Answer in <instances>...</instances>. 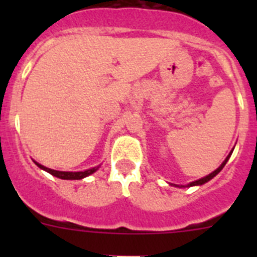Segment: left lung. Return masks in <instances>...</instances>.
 <instances>
[{"label": "left lung", "mask_w": 257, "mask_h": 257, "mask_svg": "<svg viewBox=\"0 0 257 257\" xmlns=\"http://www.w3.org/2000/svg\"><path fill=\"white\" fill-rule=\"evenodd\" d=\"M231 154H232V150H231V152H230V154H229V155H227V157H226V159H225V160H224V162H222V164H221V165H220V167H219V168H217V169H216V170H214V172H212V173H210V174H209V175H206V177H204V178L199 179V180H195V181H193V183L188 184V185H186V186H195V185H203V184L208 183V181H209V180H211V179H212V178H214V177H216V175H217V174H219V173H220V172H221V170H222V168H224V167H225V164H226V163H227V160H229V158H230V157H231ZM175 186H179V188H181V186H183V185H175Z\"/></svg>", "instance_id": "8db88e82"}]
</instances>
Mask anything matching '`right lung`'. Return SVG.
Masks as SVG:
<instances>
[{
	"instance_id": "right-lung-1",
	"label": "right lung",
	"mask_w": 257,
	"mask_h": 257,
	"mask_svg": "<svg viewBox=\"0 0 257 257\" xmlns=\"http://www.w3.org/2000/svg\"><path fill=\"white\" fill-rule=\"evenodd\" d=\"M35 163L38 168L46 170V172L49 173V174H52L53 177L59 178V179H64V180H79V179H83V178L88 177V175L93 174L94 172H97L98 168L100 167V165H98V167L92 168V169L84 170V172H59V170H53V169H49V168H47V167H43L42 164H40V163H37V162H35Z\"/></svg>"
}]
</instances>
